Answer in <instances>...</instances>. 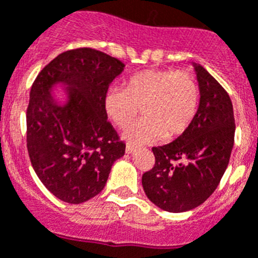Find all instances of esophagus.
I'll return each mask as SVG.
<instances>
[{"label":"esophagus","instance_id":"1","mask_svg":"<svg viewBox=\"0 0 258 258\" xmlns=\"http://www.w3.org/2000/svg\"><path fill=\"white\" fill-rule=\"evenodd\" d=\"M134 149H136V146H134L133 144H131V142H127V144H126V148H125V152H126L127 154H129V153L133 152Z\"/></svg>","mask_w":258,"mask_h":258}]
</instances>
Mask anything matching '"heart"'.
Wrapping results in <instances>:
<instances>
[{
	"label": "heart",
	"mask_w": 258,
	"mask_h": 258,
	"mask_svg": "<svg viewBox=\"0 0 258 258\" xmlns=\"http://www.w3.org/2000/svg\"><path fill=\"white\" fill-rule=\"evenodd\" d=\"M201 105V88L186 71L145 70L132 75L124 89L110 88L104 99L105 112L113 124L126 127L141 113L125 136L137 142L155 138L172 140L188 129Z\"/></svg>",
	"instance_id": "heart-1"
}]
</instances>
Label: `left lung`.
Listing matches in <instances>:
<instances>
[{"label": "left lung", "mask_w": 258, "mask_h": 258, "mask_svg": "<svg viewBox=\"0 0 258 258\" xmlns=\"http://www.w3.org/2000/svg\"><path fill=\"white\" fill-rule=\"evenodd\" d=\"M201 105L192 124L172 142L153 148L155 163L142 187L155 206L184 212L201 206L220 183L235 142L233 106L223 87L195 64Z\"/></svg>", "instance_id": "left-lung-1"}]
</instances>
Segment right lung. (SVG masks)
<instances>
[{
  "label": "right lung",
  "instance_id": "obj_1",
  "mask_svg": "<svg viewBox=\"0 0 258 258\" xmlns=\"http://www.w3.org/2000/svg\"><path fill=\"white\" fill-rule=\"evenodd\" d=\"M125 64L89 47L57 55L38 74L26 112L27 152L44 187L66 203L79 204L105 186L125 142L106 118L104 99ZM63 82L69 103L57 106L50 87Z\"/></svg>",
  "mask_w": 258,
  "mask_h": 258
}]
</instances>
